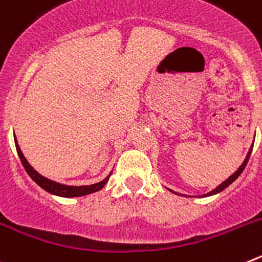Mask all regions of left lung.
<instances>
[{
	"label": "left lung",
	"instance_id": "1",
	"mask_svg": "<svg viewBox=\"0 0 262 262\" xmlns=\"http://www.w3.org/2000/svg\"><path fill=\"white\" fill-rule=\"evenodd\" d=\"M252 148L253 147H251V149H249V152H248V155H247V157H245V160L244 161H243V164L242 165L239 166V169H237V170H236L235 173H233L232 176H230V177L227 178L226 181H223L222 182L221 185H219V186L217 187H215L214 190H211V191H209V193L207 194H203V195H201V196H210V195H214V194H217V193H221V191H223L224 189H226V187H228L230 186L231 184H232L233 181H235L236 178L239 177L240 174H242L243 173V170H244L245 169V166H247V163H248V160H249V156H251V152H252ZM166 189H168V187H166ZM169 191H172V193H174V194H178V195H182V196H187V195H185V194H180V193H177V191H173V190H170V189H168Z\"/></svg>",
	"mask_w": 262,
	"mask_h": 262
}]
</instances>
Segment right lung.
Returning <instances> with one entry per match:
<instances>
[{
    "mask_svg": "<svg viewBox=\"0 0 262 262\" xmlns=\"http://www.w3.org/2000/svg\"><path fill=\"white\" fill-rule=\"evenodd\" d=\"M14 142H15V148H17V152H18V156H19L20 159V163H22V165L25 166V169H26L27 174H29L30 177L32 178V181L36 182L41 189H45L46 191H48L50 194H53V195L64 196V198H72V196H82V195H88V194L96 193V191L101 190V189L105 186L106 182L108 181V178H110L111 176L110 173V174H108L105 180H102V181H99L93 185H84V186H69V185H64V184H60V182L52 181V180H50V178L39 174L35 169L30 165L29 161L26 160V157L23 156L22 151H20L19 145H18L17 143V139H15Z\"/></svg>",
    "mask_w": 262,
    "mask_h": 262,
    "instance_id": "add662e5",
    "label": "right lung"
}]
</instances>
